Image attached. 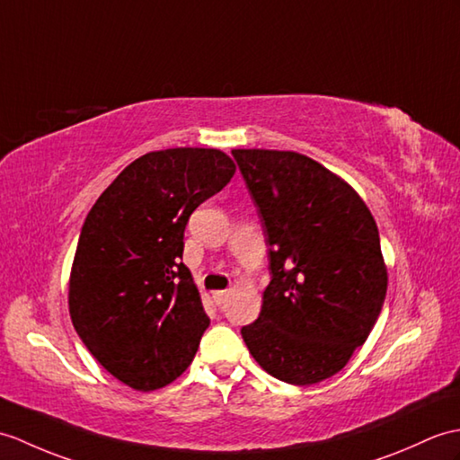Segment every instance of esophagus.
<instances>
[{
    "mask_svg": "<svg viewBox=\"0 0 460 460\" xmlns=\"http://www.w3.org/2000/svg\"><path fill=\"white\" fill-rule=\"evenodd\" d=\"M227 297H229V292H227V290H217V292H213V302H216V305H217V307L226 305Z\"/></svg>",
    "mask_w": 460,
    "mask_h": 460,
    "instance_id": "esophagus-1",
    "label": "esophagus"
}]
</instances>
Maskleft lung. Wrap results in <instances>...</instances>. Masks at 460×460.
<instances>
[{"label":"left lung","instance_id":"1","mask_svg":"<svg viewBox=\"0 0 460 460\" xmlns=\"http://www.w3.org/2000/svg\"><path fill=\"white\" fill-rule=\"evenodd\" d=\"M262 221L270 284L241 329L259 365L309 386L343 368L386 297L376 221L347 181L292 151L234 148Z\"/></svg>","mask_w":460,"mask_h":460}]
</instances>
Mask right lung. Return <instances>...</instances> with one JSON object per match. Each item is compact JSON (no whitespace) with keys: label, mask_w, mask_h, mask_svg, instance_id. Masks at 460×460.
I'll return each mask as SVG.
<instances>
[{"label":"right lung","mask_w":460,"mask_h":460,"mask_svg":"<svg viewBox=\"0 0 460 460\" xmlns=\"http://www.w3.org/2000/svg\"><path fill=\"white\" fill-rule=\"evenodd\" d=\"M234 174L217 148H166L127 166L85 217L70 274V317L93 358L127 386L163 388L209 325L184 254L199 204Z\"/></svg>","instance_id":"right-lung-1"}]
</instances>
